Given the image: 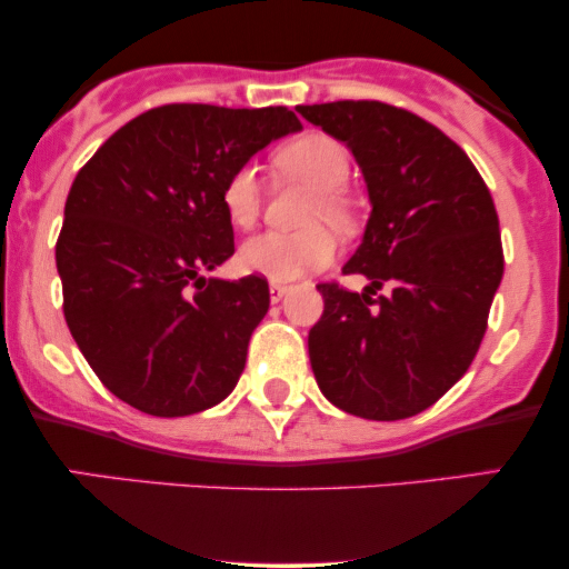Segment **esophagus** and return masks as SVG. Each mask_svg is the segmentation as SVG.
<instances>
[{
    "mask_svg": "<svg viewBox=\"0 0 569 569\" xmlns=\"http://www.w3.org/2000/svg\"><path fill=\"white\" fill-rule=\"evenodd\" d=\"M286 293H289V286L278 283V280H272V283H270V299H272V302H280V299H283Z\"/></svg>",
    "mask_w": 569,
    "mask_h": 569,
    "instance_id": "esophagus-1",
    "label": "esophagus"
}]
</instances>
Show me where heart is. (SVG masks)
I'll use <instances>...</instances> for the list:
<instances>
[{
	"mask_svg": "<svg viewBox=\"0 0 569 569\" xmlns=\"http://www.w3.org/2000/svg\"><path fill=\"white\" fill-rule=\"evenodd\" d=\"M276 166L293 179L316 187L307 224L329 221L337 230H350L352 211L342 194L350 179V152L342 141L326 133H302L276 152ZM221 208L234 227H251L262 211V184L251 162L234 168L221 187ZM337 257V238L326 227L305 232H259L240 246V267L272 280H293L321 270Z\"/></svg>",
	"mask_w": 569,
	"mask_h": 569,
	"instance_id": "obj_1",
	"label": "heart"
}]
</instances>
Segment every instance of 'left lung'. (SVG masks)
<instances>
[{"label":"left lung","instance_id":"left-lung-1","mask_svg":"<svg viewBox=\"0 0 569 569\" xmlns=\"http://www.w3.org/2000/svg\"><path fill=\"white\" fill-rule=\"evenodd\" d=\"M297 112L345 141L369 187L371 217L345 276L318 283L321 321L307 348L321 393L367 420H407L466 375L502 278L492 194L468 154L422 117L382 101ZM382 284L391 291L370 299Z\"/></svg>","mask_w":569,"mask_h":569}]
</instances>
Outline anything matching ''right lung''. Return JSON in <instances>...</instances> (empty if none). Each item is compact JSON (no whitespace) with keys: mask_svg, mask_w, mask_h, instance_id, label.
<instances>
[{"mask_svg":"<svg viewBox=\"0 0 569 569\" xmlns=\"http://www.w3.org/2000/svg\"><path fill=\"white\" fill-rule=\"evenodd\" d=\"M299 128L286 107L166 103L126 122L80 168L56 243L63 318L120 401L187 417L232 393L270 286L262 276L202 278L234 253L221 187Z\"/></svg>","mask_w":569,"mask_h":569,"instance_id":"1","label":"right lung"}]
</instances>
